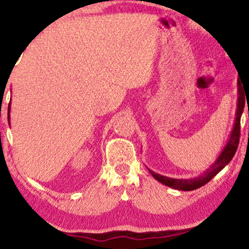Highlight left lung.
<instances>
[{"label": "left lung", "instance_id": "left-lung-1", "mask_svg": "<svg viewBox=\"0 0 249 249\" xmlns=\"http://www.w3.org/2000/svg\"><path fill=\"white\" fill-rule=\"evenodd\" d=\"M245 88L241 86L240 80L238 78V100H237V110H235V119L233 127H232L231 133L228 139V142L222 149L221 154L216 159V161L209 166L206 171H203L202 174L197 177L188 178V179H178V178H171L166 177V176H162L156 172L152 171V170L148 169V171L150 172V175L156 179L157 181H160L161 184L165 185V186L175 188L178 191H193L196 188H200L203 185H206L207 182L212 180L215 176L218 174L221 170L225 168L229 164L230 161L232 160V157L234 156L235 152H237V148L239 144V138H240V118L242 112H244V107H245V94H244Z\"/></svg>", "mask_w": 249, "mask_h": 249}]
</instances>
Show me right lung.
Returning <instances> with one entry per match:
<instances>
[{"label": "right lung", "instance_id": "1", "mask_svg": "<svg viewBox=\"0 0 249 249\" xmlns=\"http://www.w3.org/2000/svg\"><path fill=\"white\" fill-rule=\"evenodd\" d=\"M8 122L10 123V107H9V110H8Z\"/></svg>", "mask_w": 249, "mask_h": 249}]
</instances>
